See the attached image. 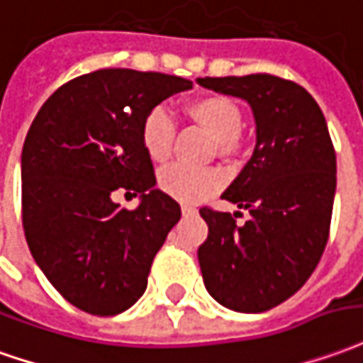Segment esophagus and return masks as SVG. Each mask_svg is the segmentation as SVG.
I'll list each match as a JSON object with an SVG mask.
<instances>
[{
    "instance_id": "obj_1",
    "label": "esophagus",
    "mask_w": 363,
    "mask_h": 363,
    "mask_svg": "<svg viewBox=\"0 0 363 363\" xmlns=\"http://www.w3.org/2000/svg\"><path fill=\"white\" fill-rule=\"evenodd\" d=\"M181 210L184 216H189V214H194V212H196V208L190 206V204H186V202H184V204H181Z\"/></svg>"
}]
</instances>
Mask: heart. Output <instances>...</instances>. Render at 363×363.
Returning a JSON list of instances; mask_svg holds the SVG:
<instances>
[{"label": "heart", "instance_id": "heart-1", "mask_svg": "<svg viewBox=\"0 0 363 363\" xmlns=\"http://www.w3.org/2000/svg\"><path fill=\"white\" fill-rule=\"evenodd\" d=\"M184 113L194 123L218 141L220 155H232L238 147V135L243 125V111L234 98L224 94H206L190 100L184 106ZM173 118L163 110L155 108L147 113L141 125V141L147 155L157 163L167 161L173 153L174 143ZM159 189L179 200H196L206 196L220 186V174L214 171H196L184 164L173 163L163 167L157 174Z\"/></svg>", "mask_w": 363, "mask_h": 363}]
</instances>
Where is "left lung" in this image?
I'll list each match as a JSON object with an SVG mask.
<instances>
[{
    "mask_svg": "<svg viewBox=\"0 0 363 363\" xmlns=\"http://www.w3.org/2000/svg\"><path fill=\"white\" fill-rule=\"evenodd\" d=\"M242 98L255 120V149L222 199L250 212L202 208L208 238L199 247L210 295L235 313L281 305L313 275L330 232L336 153L323 110L303 86L273 74L199 78Z\"/></svg>",
    "mask_w": 363,
    "mask_h": 363,
    "instance_id": "obj_1",
    "label": "left lung"
}]
</instances>
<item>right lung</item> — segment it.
Wrapping results in <instances>:
<instances>
[{
    "label": "right lung",
    "mask_w": 363,
    "mask_h": 363,
    "mask_svg": "<svg viewBox=\"0 0 363 363\" xmlns=\"http://www.w3.org/2000/svg\"><path fill=\"white\" fill-rule=\"evenodd\" d=\"M190 88L181 76L102 68L60 86L33 120L21 153L23 230L50 285L84 313L135 305L181 220L179 202L155 189L141 125ZM116 189L139 194L140 206L120 208Z\"/></svg>",
    "instance_id": "right-lung-1"
}]
</instances>
